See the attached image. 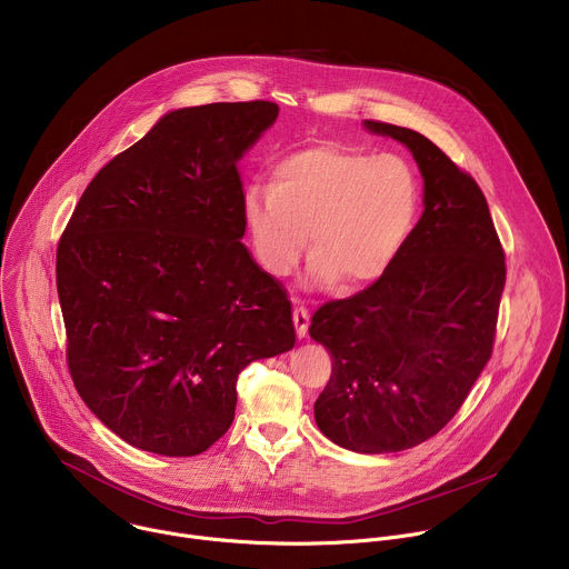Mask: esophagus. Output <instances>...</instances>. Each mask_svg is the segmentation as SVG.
I'll use <instances>...</instances> for the list:
<instances>
[{
  "label": "esophagus",
  "mask_w": 569,
  "mask_h": 569,
  "mask_svg": "<svg viewBox=\"0 0 569 569\" xmlns=\"http://www.w3.org/2000/svg\"><path fill=\"white\" fill-rule=\"evenodd\" d=\"M293 325H296L298 338H305V336H307V329H309V311H307V307L298 305V307L293 309Z\"/></svg>",
  "instance_id": "obj_1"
}]
</instances>
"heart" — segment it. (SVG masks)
<instances>
[{"label": "heart", "instance_id": "obj_1", "mask_svg": "<svg viewBox=\"0 0 569 569\" xmlns=\"http://www.w3.org/2000/svg\"><path fill=\"white\" fill-rule=\"evenodd\" d=\"M420 182L393 153L318 144L282 158L271 187L253 184L242 220L258 262L273 276L300 264L311 231L309 282L362 287L385 276L413 236Z\"/></svg>", "mask_w": 569, "mask_h": 569}]
</instances>
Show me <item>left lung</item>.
Masks as SVG:
<instances>
[{
	"instance_id": "obj_1",
	"label": "left lung",
	"mask_w": 569,
	"mask_h": 569,
	"mask_svg": "<svg viewBox=\"0 0 569 569\" xmlns=\"http://www.w3.org/2000/svg\"><path fill=\"white\" fill-rule=\"evenodd\" d=\"M362 127L411 151L425 211L385 276L313 313L309 336L333 365L313 416L331 442L389 453L436 436L487 365L505 256L471 176L418 131L371 120Z\"/></svg>"
}]
</instances>
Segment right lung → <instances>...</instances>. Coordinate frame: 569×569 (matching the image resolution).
I'll use <instances>...</instances> for the list:
<instances>
[{
	"instance_id": "right-lung-1",
	"label": "right lung",
	"mask_w": 569,
	"mask_h": 569,
	"mask_svg": "<svg viewBox=\"0 0 569 569\" xmlns=\"http://www.w3.org/2000/svg\"><path fill=\"white\" fill-rule=\"evenodd\" d=\"M278 111H169L91 180L60 240L76 389L138 449L207 451L233 422L240 371L296 345L282 284L242 244L238 162Z\"/></svg>"
}]
</instances>
